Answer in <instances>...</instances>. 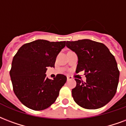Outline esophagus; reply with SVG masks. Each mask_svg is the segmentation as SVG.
<instances>
[{
  "instance_id": "34e87169",
  "label": "esophagus",
  "mask_w": 126,
  "mask_h": 126,
  "mask_svg": "<svg viewBox=\"0 0 126 126\" xmlns=\"http://www.w3.org/2000/svg\"><path fill=\"white\" fill-rule=\"evenodd\" d=\"M73 79V77L71 76H67V81H70V80Z\"/></svg>"
}]
</instances>
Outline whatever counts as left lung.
<instances>
[{
  "instance_id": "8db88e82",
  "label": "left lung",
  "mask_w": 126,
  "mask_h": 126,
  "mask_svg": "<svg viewBox=\"0 0 126 126\" xmlns=\"http://www.w3.org/2000/svg\"><path fill=\"white\" fill-rule=\"evenodd\" d=\"M78 57L76 73L84 71L86 81L75 79L72 89L75 103L88 110L103 107L111 100L118 87L120 71L114 56L103 43L89 39L67 41Z\"/></svg>"
}]
</instances>
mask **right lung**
Here are the masks:
<instances>
[{"label":"right lung","instance_id":"add662e5","mask_svg":"<svg viewBox=\"0 0 126 126\" xmlns=\"http://www.w3.org/2000/svg\"><path fill=\"white\" fill-rule=\"evenodd\" d=\"M65 41L38 39L23 45L14 56L10 71L16 96L26 107L35 111L48 108L56 101L67 77H46L47 67H55L56 57Z\"/></svg>","mask_w":126,"mask_h":126}]
</instances>
